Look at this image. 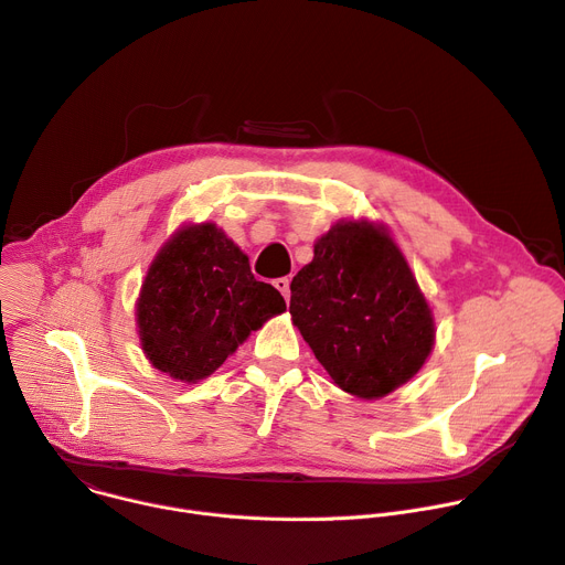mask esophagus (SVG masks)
<instances>
[{"instance_id":"obj_1","label":"esophagus","mask_w":565,"mask_h":565,"mask_svg":"<svg viewBox=\"0 0 565 565\" xmlns=\"http://www.w3.org/2000/svg\"><path fill=\"white\" fill-rule=\"evenodd\" d=\"M273 284H275V288L284 295V299L288 301V299H290V279H288V277H279V279H275Z\"/></svg>"}]
</instances>
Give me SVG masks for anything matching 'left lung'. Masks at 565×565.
<instances>
[{
  "mask_svg": "<svg viewBox=\"0 0 565 565\" xmlns=\"http://www.w3.org/2000/svg\"><path fill=\"white\" fill-rule=\"evenodd\" d=\"M290 316L333 383L381 398L413 379L435 344L433 311L385 227L340 221L290 284Z\"/></svg>",
  "mask_w": 565,
  "mask_h": 565,
  "instance_id": "obj_1",
  "label": "left lung"
}]
</instances>
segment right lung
Masks as SVG:
<instances>
[{
	"instance_id": "1",
	"label": "right lung",
	"mask_w": 565,
	"mask_h": 565,
	"mask_svg": "<svg viewBox=\"0 0 565 565\" xmlns=\"http://www.w3.org/2000/svg\"><path fill=\"white\" fill-rule=\"evenodd\" d=\"M284 311L279 290L254 279L241 247L214 223H200L180 227L152 259L137 299V329L152 367L198 383Z\"/></svg>"
}]
</instances>
